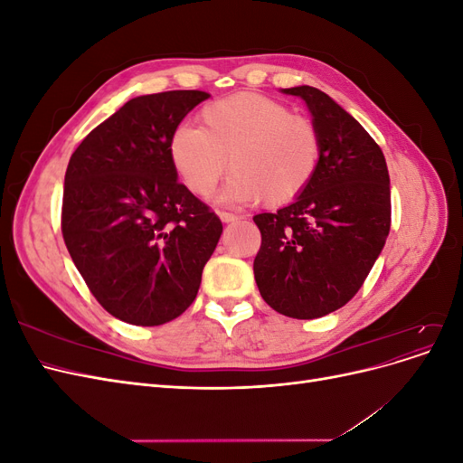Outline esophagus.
Here are the masks:
<instances>
[{
    "label": "esophagus",
    "instance_id": "34e87169",
    "mask_svg": "<svg viewBox=\"0 0 463 463\" xmlns=\"http://www.w3.org/2000/svg\"><path fill=\"white\" fill-rule=\"evenodd\" d=\"M218 216H220V220H222V222H226V223H230V222H237V220H241V216L232 214V213H223V210H220Z\"/></svg>",
    "mask_w": 463,
    "mask_h": 463
}]
</instances>
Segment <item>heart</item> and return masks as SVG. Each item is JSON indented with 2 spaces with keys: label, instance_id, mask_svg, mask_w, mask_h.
I'll list each match as a JSON object with an SVG mask.
<instances>
[{
  "label": "heart",
  "instance_id": "b5f03b06",
  "mask_svg": "<svg viewBox=\"0 0 463 463\" xmlns=\"http://www.w3.org/2000/svg\"><path fill=\"white\" fill-rule=\"evenodd\" d=\"M201 128L179 125L170 137V160L185 187L206 197L228 170L230 203L289 204L307 191L318 170L317 125L279 100L235 92L208 104Z\"/></svg>",
  "mask_w": 463,
  "mask_h": 463
}]
</instances>
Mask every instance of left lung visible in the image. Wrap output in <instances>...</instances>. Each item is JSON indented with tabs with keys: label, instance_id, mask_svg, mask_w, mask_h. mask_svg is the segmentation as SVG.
I'll return each instance as SVG.
<instances>
[{
	"label": "left lung",
	"instance_id": "left-lung-1",
	"mask_svg": "<svg viewBox=\"0 0 463 463\" xmlns=\"http://www.w3.org/2000/svg\"><path fill=\"white\" fill-rule=\"evenodd\" d=\"M301 96L320 135L311 185L278 213L253 220L262 243L253 262L262 299L291 318H318L352 299L381 255L390 232V177L374 138L328 94Z\"/></svg>",
	"mask_w": 463,
	"mask_h": 463
}]
</instances>
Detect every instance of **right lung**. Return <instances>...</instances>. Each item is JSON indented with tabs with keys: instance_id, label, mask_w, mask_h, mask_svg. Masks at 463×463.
Listing matches in <instances>:
<instances>
[{
	"instance_id": "right-lung-1",
	"label": "right lung",
	"mask_w": 463,
	"mask_h": 463,
	"mask_svg": "<svg viewBox=\"0 0 463 463\" xmlns=\"http://www.w3.org/2000/svg\"><path fill=\"white\" fill-rule=\"evenodd\" d=\"M203 90L137 96L71 154L61 233L77 270L104 309L158 326L197 298L222 235L220 218L177 181L170 137Z\"/></svg>"
}]
</instances>
